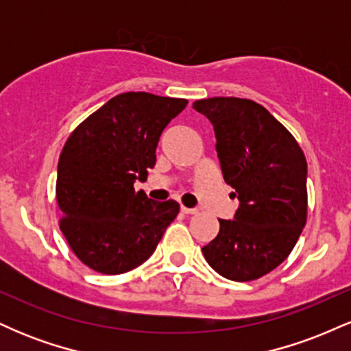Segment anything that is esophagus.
<instances>
[{"mask_svg": "<svg viewBox=\"0 0 351 351\" xmlns=\"http://www.w3.org/2000/svg\"><path fill=\"white\" fill-rule=\"evenodd\" d=\"M181 211H183L184 215H196V213H198V209H195V208H186V206H181Z\"/></svg>", "mask_w": 351, "mask_h": 351, "instance_id": "esophagus-1", "label": "esophagus"}]
</instances>
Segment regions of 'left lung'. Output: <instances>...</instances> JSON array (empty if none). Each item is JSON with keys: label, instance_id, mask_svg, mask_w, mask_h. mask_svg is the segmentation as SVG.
<instances>
[{"label": "left lung", "instance_id": "left-lung-1", "mask_svg": "<svg viewBox=\"0 0 351 351\" xmlns=\"http://www.w3.org/2000/svg\"><path fill=\"white\" fill-rule=\"evenodd\" d=\"M215 127L224 181L239 199L234 219L203 247L219 276L249 282L280 265L307 223V160L293 135L249 99L196 100Z\"/></svg>", "mask_w": 351, "mask_h": 351}]
</instances>
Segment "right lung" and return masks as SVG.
Listing matches in <instances>:
<instances>
[{
    "instance_id": "obj_1",
    "label": "right lung",
    "mask_w": 351,
    "mask_h": 351,
    "mask_svg": "<svg viewBox=\"0 0 351 351\" xmlns=\"http://www.w3.org/2000/svg\"><path fill=\"white\" fill-rule=\"evenodd\" d=\"M186 99L125 92L75 127L58 165L59 228L77 259L100 274L143 264L178 216L176 201L135 191L155 167L156 145Z\"/></svg>"
}]
</instances>
